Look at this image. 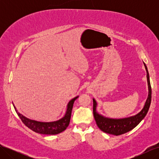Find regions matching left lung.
<instances>
[{"mask_svg":"<svg viewBox=\"0 0 159 159\" xmlns=\"http://www.w3.org/2000/svg\"><path fill=\"white\" fill-rule=\"evenodd\" d=\"M143 64L147 71L148 95L145 105H144L143 108L140 112L138 113L135 115H133V116L123 119H111L105 117L103 116L102 115L98 113L97 109H97V102H96L95 99H93V111L96 124H97L98 127L104 133L114 134V135L116 136L126 133L134 129L136 126H137L139 123L146 116L148 109L150 107L151 102V86L150 83V79H149V74L147 70V67L144 62Z\"/></svg>","mask_w":159,"mask_h":159,"instance_id":"obj_1","label":"left lung"}]
</instances>
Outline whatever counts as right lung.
<instances>
[{
    "mask_svg": "<svg viewBox=\"0 0 159 159\" xmlns=\"http://www.w3.org/2000/svg\"><path fill=\"white\" fill-rule=\"evenodd\" d=\"M78 97L79 96H76V97L70 101L69 103H68V105H67L66 112L63 117L57 120V121L52 122H40L28 119L18 112V111L14 104L13 105L16 113L18 114L23 123L26 127L32 130L33 131L44 134H56L63 132L68 127L71 119V111L72 108H73L74 103L75 100L78 98Z\"/></svg>",
    "mask_w": 159,
    "mask_h": 159,
    "instance_id": "add662e5",
    "label": "right lung"
}]
</instances>
